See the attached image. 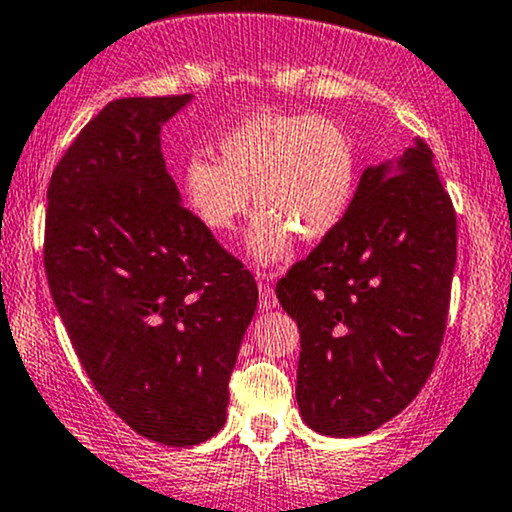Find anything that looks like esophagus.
<instances>
[{
	"mask_svg": "<svg viewBox=\"0 0 512 512\" xmlns=\"http://www.w3.org/2000/svg\"><path fill=\"white\" fill-rule=\"evenodd\" d=\"M257 286H260V308L262 311H272V308H277L279 301H277V294H274L272 284L257 282Z\"/></svg>",
	"mask_w": 512,
	"mask_h": 512,
	"instance_id": "esophagus-1",
	"label": "esophagus"
}]
</instances>
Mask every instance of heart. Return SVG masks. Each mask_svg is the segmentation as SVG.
<instances>
[{
	"mask_svg": "<svg viewBox=\"0 0 512 512\" xmlns=\"http://www.w3.org/2000/svg\"><path fill=\"white\" fill-rule=\"evenodd\" d=\"M216 157L194 155L182 170L189 209L218 235H230L257 213L247 250L257 265L284 260L294 235L320 240L352 204L359 177L355 140L338 121L318 114H252L228 128Z\"/></svg>",
	"mask_w": 512,
	"mask_h": 512,
	"instance_id": "1",
	"label": "heart"
}]
</instances>
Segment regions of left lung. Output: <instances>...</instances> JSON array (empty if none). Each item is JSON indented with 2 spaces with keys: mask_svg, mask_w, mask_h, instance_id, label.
Returning a JSON list of instances; mask_svg holds the SVG:
<instances>
[{
  "mask_svg": "<svg viewBox=\"0 0 512 512\" xmlns=\"http://www.w3.org/2000/svg\"><path fill=\"white\" fill-rule=\"evenodd\" d=\"M454 262L457 213L428 145L367 167L340 226L277 282L301 333L308 428L367 435L418 396L445 338Z\"/></svg>",
  "mask_w": 512,
  "mask_h": 512,
  "instance_id": "1",
  "label": "left lung"
}]
</instances>
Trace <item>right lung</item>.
Segmentation results:
<instances>
[{
    "instance_id": "1",
    "label": "right lung",
    "mask_w": 512,
    "mask_h": 512,
    "mask_svg": "<svg viewBox=\"0 0 512 512\" xmlns=\"http://www.w3.org/2000/svg\"><path fill=\"white\" fill-rule=\"evenodd\" d=\"M192 94L109 101L48 184L43 265L84 372L138 435L192 447L226 423L252 274L192 211L160 126Z\"/></svg>"
}]
</instances>
